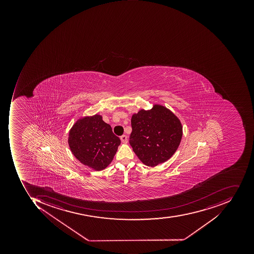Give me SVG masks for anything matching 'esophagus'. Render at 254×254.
<instances>
[{
    "instance_id": "34e87169",
    "label": "esophagus",
    "mask_w": 254,
    "mask_h": 254,
    "mask_svg": "<svg viewBox=\"0 0 254 254\" xmlns=\"http://www.w3.org/2000/svg\"><path fill=\"white\" fill-rule=\"evenodd\" d=\"M121 142L124 143H127L128 142L127 136V135H122L121 136Z\"/></svg>"
}]
</instances>
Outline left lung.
I'll list each match as a JSON object with an SVG mask.
<instances>
[{
  "label": "left lung",
  "instance_id": "obj_1",
  "mask_svg": "<svg viewBox=\"0 0 254 254\" xmlns=\"http://www.w3.org/2000/svg\"><path fill=\"white\" fill-rule=\"evenodd\" d=\"M131 127L129 144L141 162L148 166H157L171 157L183 136L181 122L160 105L133 115Z\"/></svg>",
  "mask_w": 254,
  "mask_h": 254
}]
</instances>
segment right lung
Listing matches in <instances>:
<instances>
[{"label":"right lung","instance_id":"obj_1","mask_svg":"<svg viewBox=\"0 0 254 254\" xmlns=\"http://www.w3.org/2000/svg\"><path fill=\"white\" fill-rule=\"evenodd\" d=\"M120 144V138L98 115L77 121L68 136L73 155L82 164L97 171L111 163Z\"/></svg>","mask_w":254,"mask_h":254}]
</instances>
